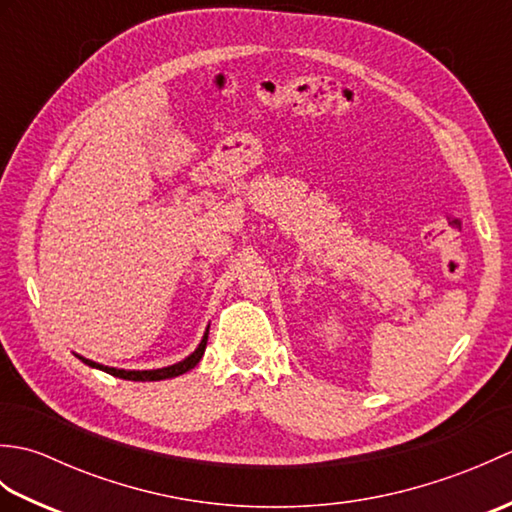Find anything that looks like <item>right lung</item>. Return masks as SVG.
<instances>
[{
    "mask_svg": "<svg viewBox=\"0 0 512 512\" xmlns=\"http://www.w3.org/2000/svg\"><path fill=\"white\" fill-rule=\"evenodd\" d=\"M206 341H209V328H206L200 345L195 347V352H191V354H189L187 358H184V361H180V363H173V365H169V367H160V369H118V367H107V365H101V363H94V361H90V358L79 356V354H76V356H79L85 365H90V367H94V369H101V372H107V374H112V376H116V378H123V380H143V383H145V380H165V378H176V376H180V374H184V372H189V369H193L195 365H198L200 358L204 356Z\"/></svg>",
    "mask_w": 512,
    "mask_h": 512,
    "instance_id": "1",
    "label": "right lung"
}]
</instances>
